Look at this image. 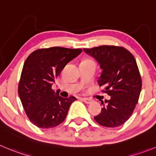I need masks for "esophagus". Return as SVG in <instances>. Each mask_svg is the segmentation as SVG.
<instances>
[{"label":"esophagus","mask_w":156,"mask_h":156,"mask_svg":"<svg viewBox=\"0 0 156 156\" xmlns=\"http://www.w3.org/2000/svg\"><path fill=\"white\" fill-rule=\"evenodd\" d=\"M82 100L84 101V102L86 103V104H91V103L92 102V100L88 98H82Z\"/></svg>","instance_id":"1"}]
</instances>
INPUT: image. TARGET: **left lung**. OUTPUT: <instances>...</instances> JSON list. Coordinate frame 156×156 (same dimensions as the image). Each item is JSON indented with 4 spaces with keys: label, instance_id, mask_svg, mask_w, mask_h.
Instances as JSON below:
<instances>
[{
    "label": "left lung",
    "instance_id": "8db88e82",
    "mask_svg": "<svg viewBox=\"0 0 156 156\" xmlns=\"http://www.w3.org/2000/svg\"><path fill=\"white\" fill-rule=\"evenodd\" d=\"M84 51L94 58L102 69L98 78L99 86L111 98L101 101L103 108L94 118L105 127L122 126L130 118L139 101L142 79L133 55L126 48L103 45Z\"/></svg>",
    "mask_w": 156,
    "mask_h": 156
}]
</instances>
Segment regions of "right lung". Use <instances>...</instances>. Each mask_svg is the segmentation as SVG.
I'll use <instances>...</instances> for the list:
<instances>
[{
	"mask_svg": "<svg viewBox=\"0 0 156 156\" xmlns=\"http://www.w3.org/2000/svg\"><path fill=\"white\" fill-rule=\"evenodd\" d=\"M81 51V49L53 47L34 51L27 57L18 85V94L27 117L34 126L50 129L65 119L76 98H62L51 87L67 64Z\"/></svg>",
	"mask_w": 156,
	"mask_h": 156,
	"instance_id": "obj_1",
	"label": "right lung"
}]
</instances>
